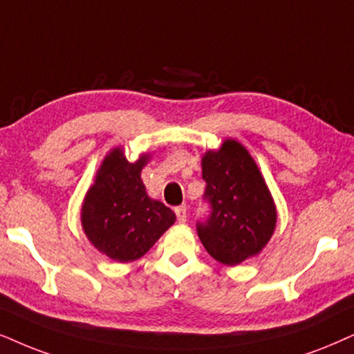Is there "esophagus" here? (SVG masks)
Segmentation results:
<instances>
[{
  "label": "esophagus",
  "instance_id": "obj_1",
  "mask_svg": "<svg viewBox=\"0 0 354 354\" xmlns=\"http://www.w3.org/2000/svg\"><path fill=\"white\" fill-rule=\"evenodd\" d=\"M174 212H176L178 222H180V223H185V222H186V217H187V210H186V205H180V207H176V209H174Z\"/></svg>",
  "mask_w": 354,
  "mask_h": 354
}]
</instances>
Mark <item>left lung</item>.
<instances>
[{
    "label": "left lung",
    "mask_w": 354,
    "mask_h": 354,
    "mask_svg": "<svg viewBox=\"0 0 354 354\" xmlns=\"http://www.w3.org/2000/svg\"><path fill=\"white\" fill-rule=\"evenodd\" d=\"M203 180L209 210L196 230L210 257L235 266L261 252L274 232L276 207L245 147L225 140L218 151H207Z\"/></svg>",
    "instance_id": "8db88e82"
}]
</instances>
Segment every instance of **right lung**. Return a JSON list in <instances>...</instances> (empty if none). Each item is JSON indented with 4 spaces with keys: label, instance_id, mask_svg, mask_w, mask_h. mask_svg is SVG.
<instances>
[{
    "label": "right lung",
    "instance_id": "1",
    "mask_svg": "<svg viewBox=\"0 0 354 354\" xmlns=\"http://www.w3.org/2000/svg\"><path fill=\"white\" fill-rule=\"evenodd\" d=\"M147 156L136 163L115 149L106 156L82 209L84 234L115 261H133L149 252L168 227L174 212L147 196L140 171Z\"/></svg>",
    "mask_w": 354,
    "mask_h": 354
}]
</instances>
